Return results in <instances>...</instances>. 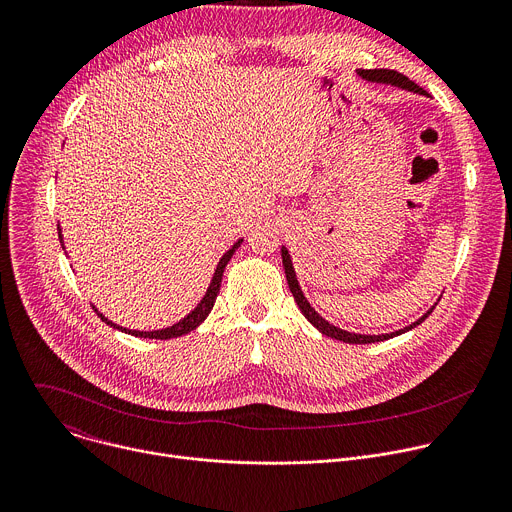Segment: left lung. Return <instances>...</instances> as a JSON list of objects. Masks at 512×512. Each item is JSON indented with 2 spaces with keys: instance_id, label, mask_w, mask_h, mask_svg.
Returning a JSON list of instances; mask_svg holds the SVG:
<instances>
[{
  "instance_id": "1",
  "label": "left lung",
  "mask_w": 512,
  "mask_h": 512,
  "mask_svg": "<svg viewBox=\"0 0 512 512\" xmlns=\"http://www.w3.org/2000/svg\"><path fill=\"white\" fill-rule=\"evenodd\" d=\"M358 75H360L362 79L373 81V83H387V85H395V87H401V89H407V91H413V93H421V95H425V91H423L419 85H415V83H413V81H409L405 75H401V72L391 70V68L358 70ZM281 259H283V269H285V277H287L289 291H291V294H294V300H296L298 308H300V310H302V314L310 320V324H312V326H316L322 334H326V336H330V338H336V340H342V342H348V344H371V342L389 340V338L399 336V334H403V332H407V330L415 328L417 324H421V322L431 314V310H433V308H431L427 314H423V316H421L417 322H413L411 326H407V328H403V330H397V332H391V334L369 336V334H354V332L340 330V328L332 326L330 322H326V320H324V318H322V316H320V314L310 306V302L304 298V291H302V287H300V283H298V277H296L294 265H291V259H289V253H287V249H285V247H281Z\"/></svg>"
}]
</instances>
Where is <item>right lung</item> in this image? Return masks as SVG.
I'll list each match as a JSON object with an SVG mask.
<instances>
[{
    "label": "right lung",
    "mask_w": 512,
    "mask_h": 512,
    "mask_svg": "<svg viewBox=\"0 0 512 512\" xmlns=\"http://www.w3.org/2000/svg\"><path fill=\"white\" fill-rule=\"evenodd\" d=\"M58 239H60V245H62V249H64V243H62V233H60V225H58ZM241 243H243V239H239L223 257H221V261H218V265H216V271H214V275H212V281H210V285H208V289H206V294H204V298L200 300V304L184 318V320H180L178 324H174V326H170V328H164V330H152V332H139V330H127V328H121V326H117V324H113L111 320H107L101 312H97L99 316H101V320L107 324V326H113V328H117V330H121V332H125V334H131V336H139V338H156V340H168V338H178V336H182V334H188V332H192L196 326H200L204 320H206V316L210 314V310H212V306H214V302H216V296H218V291H221V281H223V273H225V267H227V263L231 261V257H233V253H235V249H239L241 247Z\"/></svg>",
    "instance_id": "obj_1"
}]
</instances>
